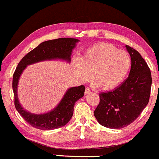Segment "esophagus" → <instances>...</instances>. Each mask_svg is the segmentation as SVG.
<instances>
[{"label": "esophagus", "instance_id": "34e87169", "mask_svg": "<svg viewBox=\"0 0 159 159\" xmlns=\"http://www.w3.org/2000/svg\"><path fill=\"white\" fill-rule=\"evenodd\" d=\"M90 92V89L89 88H85V91H84V93H85V94H88V93H89Z\"/></svg>", "mask_w": 159, "mask_h": 159}]
</instances>
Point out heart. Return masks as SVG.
<instances>
[{
	"label": "heart",
	"mask_w": 159,
	"mask_h": 159,
	"mask_svg": "<svg viewBox=\"0 0 159 159\" xmlns=\"http://www.w3.org/2000/svg\"><path fill=\"white\" fill-rule=\"evenodd\" d=\"M129 54L110 44L101 43L89 48L81 60L74 61V69L82 81L94 80L103 90H111L123 82L131 68Z\"/></svg>",
	"instance_id": "1"
}]
</instances>
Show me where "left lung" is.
<instances>
[{"mask_svg":"<svg viewBox=\"0 0 159 159\" xmlns=\"http://www.w3.org/2000/svg\"><path fill=\"white\" fill-rule=\"evenodd\" d=\"M132 61L129 76L112 91L99 94L94 116L100 125L121 129L133 122L148 103L152 84L147 63L136 50L125 45Z\"/></svg>","mask_w":159,"mask_h":159,"instance_id":"left-lung-1","label":"left lung"}]
</instances>
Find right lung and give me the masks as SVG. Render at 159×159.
<instances>
[{"label": "right lung", "instance_id": "add662e5", "mask_svg": "<svg viewBox=\"0 0 159 159\" xmlns=\"http://www.w3.org/2000/svg\"><path fill=\"white\" fill-rule=\"evenodd\" d=\"M79 41L77 39L69 38L45 41L24 56L19 63L13 75L12 88L15 107L23 119L33 127L42 130H52L66 125L72 117L75 103L84 96L85 88L80 85L69 88L53 110L45 114H32L21 106L18 98L17 88L21 74L28 65L44 61L62 60L70 63L72 51Z\"/></svg>", "mask_w": 159, "mask_h": 159}]
</instances>
